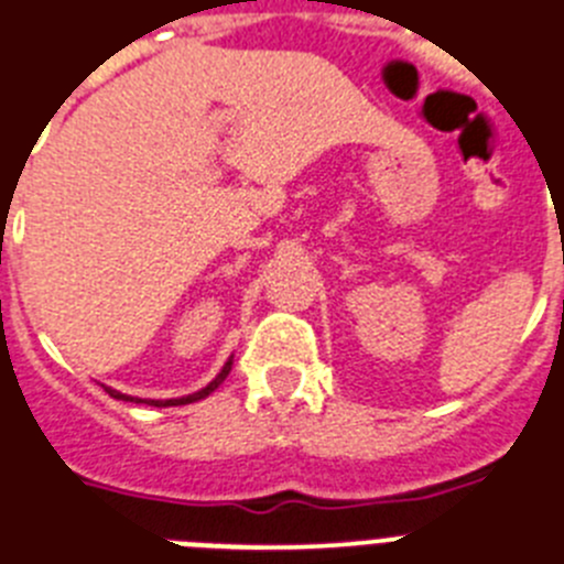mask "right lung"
<instances>
[{
	"mask_svg": "<svg viewBox=\"0 0 564 564\" xmlns=\"http://www.w3.org/2000/svg\"><path fill=\"white\" fill-rule=\"evenodd\" d=\"M230 365H234V356H230L228 362H225V368L219 370V377L214 379V382L208 384V388H202V391L196 393H187V397H180V399H133V397H124V393L113 391V388H105V391L110 393L113 399H124V402H144V405H153V408H171V405H191V402H199V399H205L208 393H214L219 384L225 382V377L230 373Z\"/></svg>",
	"mask_w": 564,
	"mask_h": 564,
	"instance_id": "add662e5",
	"label": "right lung"
}]
</instances>
